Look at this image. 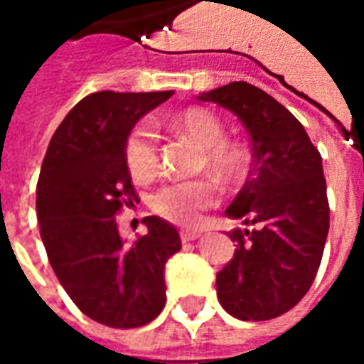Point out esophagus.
I'll return each instance as SVG.
<instances>
[{
  "label": "esophagus",
  "mask_w": 364,
  "mask_h": 364,
  "mask_svg": "<svg viewBox=\"0 0 364 364\" xmlns=\"http://www.w3.org/2000/svg\"><path fill=\"white\" fill-rule=\"evenodd\" d=\"M179 236H181V242H193V240H198V237L203 236V230L200 228L181 230V232H179Z\"/></svg>",
  "instance_id": "34e87169"
}]
</instances>
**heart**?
I'll use <instances>...</instances> for the list:
<instances>
[{"label":"heart","instance_id":"1","mask_svg":"<svg viewBox=\"0 0 364 364\" xmlns=\"http://www.w3.org/2000/svg\"><path fill=\"white\" fill-rule=\"evenodd\" d=\"M175 134L187 138L203 150L200 166L224 181H232L247 166L250 154L236 140L226 138L222 120L205 109H187L171 120ZM124 159L138 181H148L159 171L158 136L150 122H138L124 144ZM218 189L208 179L169 183L151 197L154 213L175 224H193L203 210L216 205Z\"/></svg>","mask_w":364,"mask_h":364}]
</instances>
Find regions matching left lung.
Wrapping results in <instances>:
<instances>
[{
  "instance_id": "8db88e82",
  "label": "left lung",
  "mask_w": 364,
  "mask_h": 364,
  "mask_svg": "<svg viewBox=\"0 0 364 364\" xmlns=\"http://www.w3.org/2000/svg\"><path fill=\"white\" fill-rule=\"evenodd\" d=\"M228 109L252 138V171L226 216L234 257L216 274L222 308L244 321L279 318L304 298L320 269L329 230L326 177L318 148L277 99L247 82L198 95Z\"/></svg>"
}]
</instances>
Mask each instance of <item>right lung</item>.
<instances>
[{
    "label": "right lung",
    "mask_w": 364,
    "mask_h": 364,
    "mask_svg": "<svg viewBox=\"0 0 364 364\" xmlns=\"http://www.w3.org/2000/svg\"><path fill=\"white\" fill-rule=\"evenodd\" d=\"M173 91L83 97L56 128L36 183V216L54 273L87 318L140 328L166 306V261L181 250L177 230L146 216L148 232L127 244L117 214L138 203L124 144L140 117Z\"/></svg>",
    "instance_id": "right-lung-1"
}]
</instances>
